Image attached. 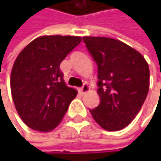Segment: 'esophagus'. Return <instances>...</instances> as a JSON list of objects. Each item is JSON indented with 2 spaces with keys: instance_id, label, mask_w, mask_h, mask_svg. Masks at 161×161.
Listing matches in <instances>:
<instances>
[{
  "instance_id": "1",
  "label": "esophagus",
  "mask_w": 161,
  "mask_h": 161,
  "mask_svg": "<svg viewBox=\"0 0 161 161\" xmlns=\"http://www.w3.org/2000/svg\"><path fill=\"white\" fill-rule=\"evenodd\" d=\"M90 90V87H89V85L88 84H83L80 88V93L81 94H85L86 92H88Z\"/></svg>"
}]
</instances>
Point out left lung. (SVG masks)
Segmentation results:
<instances>
[{
    "label": "left lung",
    "instance_id": "8db88e82",
    "mask_svg": "<svg viewBox=\"0 0 161 161\" xmlns=\"http://www.w3.org/2000/svg\"><path fill=\"white\" fill-rule=\"evenodd\" d=\"M97 66L99 105L90 112L107 131H119L134 119L145 101L150 70L144 57L119 40L84 36Z\"/></svg>",
    "mask_w": 161,
    "mask_h": 161
}]
</instances>
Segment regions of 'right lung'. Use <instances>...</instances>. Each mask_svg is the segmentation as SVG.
<instances>
[{
	"label": "right lung",
	"mask_w": 161,
	"mask_h": 161,
	"mask_svg": "<svg viewBox=\"0 0 161 161\" xmlns=\"http://www.w3.org/2000/svg\"><path fill=\"white\" fill-rule=\"evenodd\" d=\"M81 42L73 36H43L15 60L10 90L15 108L29 128L49 132L60 124L77 90L66 86L60 64Z\"/></svg>",
	"instance_id": "add662e5"
}]
</instances>
